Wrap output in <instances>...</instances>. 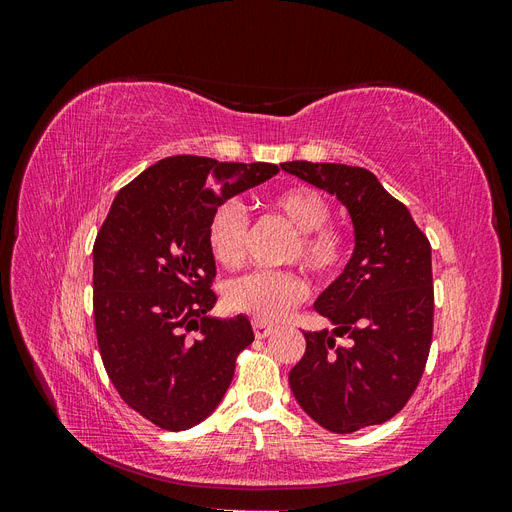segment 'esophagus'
<instances>
[{
  "mask_svg": "<svg viewBox=\"0 0 512 512\" xmlns=\"http://www.w3.org/2000/svg\"><path fill=\"white\" fill-rule=\"evenodd\" d=\"M252 329H254L256 339H265V337H269L273 333L271 324H262V322H252Z\"/></svg>",
  "mask_w": 512,
  "mask_h": 512,
  "instance_id": "1",
  "label": "esophagus"
}]
</instances>
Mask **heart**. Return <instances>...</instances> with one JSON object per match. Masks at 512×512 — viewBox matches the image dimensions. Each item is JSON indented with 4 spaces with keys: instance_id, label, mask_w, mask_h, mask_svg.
<instances>
[{
    "instance_id": "heart-1",
    "label": "heart",
    "mask_w": 512,
    "mask_h": 512,
    "mask_svg": "<svg viewBox=\"0 0 512 512\" xmlns=\"http://www.w3.org/2000/svg\"><path fill=\"white\" fill-rule=\"evenodd\" d=\"M269 207L294 228L284 260L299 265L322 282L333 280L350 256L348 235L331 220V203L309 185H290L269 196ZM207 247L224 269H237L245 258L247 215L235 200L215 207L207 222ZM309 294L297 271H256L224 286V303L230 312L250 316L254 322L273 324L284 320Z\"/></svg>"
}]
</instances>
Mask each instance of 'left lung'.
<instances>
[{
    "mask_svg": "<svg viewBox=\"0 0 512 512\" xmlns=\"http://www.w3.org/2000/svg\"><path fill=\"white\" fill-rule=\"evenodd\" d=\"M282 170L342 200L354 252L314 309L333 331H305L290 369L299 406L333 433L393 418L416 391L433 335L431 245L404 203L361 166L284 162ZM347 339L337 345L336 337Z\"/></svg>",
    "mask_w": 512,
    "mask_h": 512,
    "instance_id": "8db88e82",
    "label": "left lung"
}]
</instances>
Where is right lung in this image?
Listing matches in <instances>:
<instances>
[{"label": "right lung", "instance_id": "obj_1", "mask_svg": "<svg viewBox=\"0 0 512 512\" xmlns=\"http://www.w3.org/2000/svg\"><path fill=\"white\" fill-rule=\"evenodd\" d=\"M280 168L200 156L164 158L121 188L94 243V318L108 378L121 399L166 431L218 408L241 350L245 316L213 318L215 207Z\"/></svg>", "mask_w": 512, "mask_h": 512}]
</instances>
